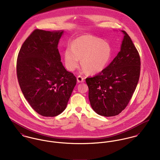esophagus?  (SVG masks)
I'll list each match as a JSON object with an SVG mask.
<instances>
[{
    "label": "esophagus",
    "instance_id": "obj_1",
    "mask_svg": "<svg viewBox=\"0 0 160 160\" xmlns=\"http://www.w3.org/2000/svg\"><path fill=\"white\" fill-rule=\"evenodd\" d=\"M84 78L83 77H82L81 76H78L77 77V81H78V82H84Z\"/></svg>",
    "mask_w": 160,
    "mask_h": 160
}]
</instances>
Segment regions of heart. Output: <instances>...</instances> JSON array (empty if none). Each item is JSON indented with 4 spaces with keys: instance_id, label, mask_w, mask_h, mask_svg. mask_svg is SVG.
<instances>
[{
    "instance_id": "b5f03b06",
    "label": "heart",
    "mask_w": 160,
    "mask_h": 160,
    "mask_svg": "<svg viewBox=\"0 0 160 160\" xmlns=\"http://www.w3.org/2000/svg\"><path fill=\"white\" fill-rule=\"evenodd\" d=\"M110 45L97 37L86 35L73 41L71 48L65 51V63L70 71L81 65L89 73H97L105 68L112 55Z\"/></svg>"
}]
</instances>
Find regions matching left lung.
<instances>
[{
    "label": "left lung",
    "mask_w": 160,
    "mask_h": 160,
    "mask_svg": "<svg viewBox=\"0 0 160 160\" xmlns=\"http://www.w3.org/2000/svg\"><path fill=\"white\" fill-rule=\"evenodd\" d=\"M121 50L107 67L87 78L92 108L103 116H114L124 110L131 100L139 80L140 57L128 33Z\"/></svg>",
    "instance_id": "left-lung-1"
}]
</instances>
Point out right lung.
<instances>
[{
    "mask_svg": "<svg viewBox=\"0 0 160 160\" xmlns=\"http://www.w3.org/2000/svg\"><path fill=\"white\" fill-rule=\"evenodd\" d=\"M63 31L36 29L17 57V75L24 97L38 114L53 117L67 107L76 78L61 62L58 44Z\"/></svg>",
    "mask_w": 160,
    "mask_h": 160,
    "instance_id": "1",
    "label": "right lung"
}]
</instances>
